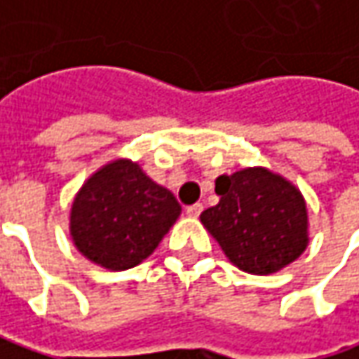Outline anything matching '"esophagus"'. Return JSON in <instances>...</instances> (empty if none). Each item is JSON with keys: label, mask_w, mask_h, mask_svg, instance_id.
Segmentation results:
<instances>
[{"label": "esophagus", "mask_w": 359, "mask_h": 359, "mask_svg": "<svg viewBox=\"0 0 359 359\" xmlns=\"http://www.w3.org/2000/svg\"><path fill=\"white\" fill-rule=\"evenodd\" d=\"M201 212H203V205H201V203H195V205L187 207V215H189V217H193V219H196Z\"/></svg>", "instance_id": "1"}]
</instances>
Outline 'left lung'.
<instances>
[{"instance_id": "obj_1", "label": "left lung", "mask_w": 359, "mask_h": 359, "mask_svg": "<svg viewBox=\"0 0 359 359\" xmlns=\"http://www.w3.org/2000/svg\"><path fill=\"white\" fill-rule=\"evenodd\" d=\"M219 203L201 212V223L226 259L245 273L271 275L287 267L309 243L307 205L299 189L253 166L215 180Z\"/></svg>"}]
</instances>
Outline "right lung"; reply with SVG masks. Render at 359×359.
I'll list each match as a JSON object with an SVG mask.
<instances>
[{
    "label": "right lung",
    "mask_w": 359,
    "mask_h": 359,
    "mask_svg": "<svg viewBox=\"0 0 359 359\" xmlns=\"http://www.w3.org/2000/svg\"><path fill=\"white\" fill-rule=\"evenodd\" d=\"M175 195L147 177L140 164H104L74 196L70 237L76 249L110 271L140 265L180 215Z\"/></svg>",
    "instance_id": "right-lung-1"
}]
</instances>
